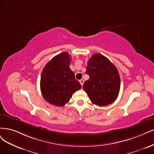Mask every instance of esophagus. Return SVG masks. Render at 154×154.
Listing matches in <instances>:
<instances>
[{
	"label": "esophagus",
	"instance_id": "obj_1",
	"mask_svg": "<svg viewBox=\"0 0 154 154\" xmlns=\"http://www.w3.org/2000/svg\"><path fill=\"white\" fill-rule=\"evenodd\" d=\"M79 82H80V84L82 86L83 84H84V80H83V79H81V80L79 81Z\"/></svg>",
	"mask_w": 154,
	"mask_h": 154
}]
</instances>
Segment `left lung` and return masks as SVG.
I'll return each mask as SVG.
<instances>
[{"label": "left lung", "instance_id": "left-lung-1", "mask_svg": "<svg viewBox=\"0 0 154 154\" xmlns=\"http://www.w3.org/2000/svg\"><path fill=\"white\" fill-rule=\"evenodd\" d=\"M86 74L90 79L83 88L90 100L99 106L109 105L116 100L120 89V77L116 67L100 54L89 59Z\"/></svg>", "mask_w": 154, "mask_h": 154}]
</instances>
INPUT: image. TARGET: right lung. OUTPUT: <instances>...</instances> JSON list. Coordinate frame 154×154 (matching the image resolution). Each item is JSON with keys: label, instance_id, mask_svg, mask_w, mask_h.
I'll list each match as a JSON object with an SVG mask.
<instances>
[{"label": "right lung", "instance_id": "right-lung-1", "mask_svg": "<svg viewBox=\"0 0 154 154\" xmlns=\"http://www.w3.org/2000/svg\"><path fill=\"white\" fill-rule=\"evenodd\" d=\"M71 57L68 52L54 56L44 67L40 80L42 95L47 102L63 106L72 95L81 88L70 68Z\"/></svg>", "mask_w": 154, "mask_h": 154}]
</instances>
